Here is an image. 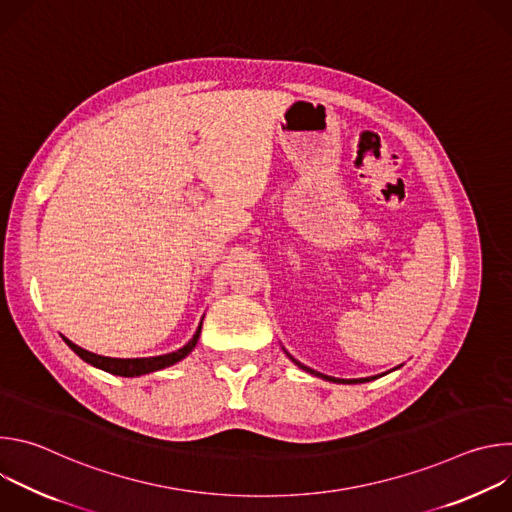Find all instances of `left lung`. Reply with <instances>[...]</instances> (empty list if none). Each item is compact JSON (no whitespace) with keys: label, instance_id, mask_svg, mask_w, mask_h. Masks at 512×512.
Instances as JSON below:
<instances>
[{"label":"left lung","instance_id":"1","mask_svg":"<svg viewBox=\"0 0 512 512\" xmlns=\"http://www.w3.org/2000/svg\"><path fill=\"white\" fill-rule=\"evenodd\" d=\"M285 350V348H283ZM285 354L289 356V360L291 362H296L298 367L302 369V371H306V373H310V375H314V377H320V379H324V381H330V383H340V385H356V383H369V381H375V379H379V377H385L387 373H391V371H387V373H383V375H375V377H364V379H336V377H328V375H322V373H318V371H314V369H310V367H306V364H302L300 360H296L294 356H291L287 350H285ZM399 367H403V364H399ZM399 367H395L393 371H397Z\"/></svg>","mask_w":512,"mask_h":512}]
</instances>
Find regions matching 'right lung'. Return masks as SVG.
<instances>
[{"label": "right lung", "instance_id": "obj_1", "mask_svg": "<svg viewBox=\"0 0 512 512\" xmlns=\"http://www.w3.org/2000/svg\"><path fill=\"white\" fill-rule=\"evenodd\" d=\"M204 320V316H202ZM202 320L194 332V336L178 350L174 352H168V354H160V356H148V358H111V356H101V354H95V352H89L81 346H77L75 342H70L68 338L62 336V340L75 350L85 362L93 364V367L105 371V373H111V375H117V377H141V375H148V373H156V371H162L166 367H172V364L180 362L182 358H186L196 342H198V336H200V330H202Z\"/></svg>", "mask_w": 512, "mask_h": 512}]
</instances>
